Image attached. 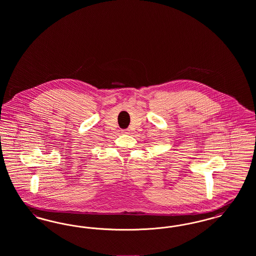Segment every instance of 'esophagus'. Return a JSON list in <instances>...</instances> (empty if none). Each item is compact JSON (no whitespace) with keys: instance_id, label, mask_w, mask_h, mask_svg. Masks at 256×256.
<instances>
[{"instance_id":"esophagus-1","label":"esophagus","mask_w":256,"mask_h":256,"mask_svg":"<svg viewBox=\"0 0 256 256\" xmlns=\"http://www.w3.org/2000/svg\"><path fill=\"white\" fill-rule=\"evenodd\" d=\"M122 134H130V130H122Z\"/></svg>"}]
</instances>
